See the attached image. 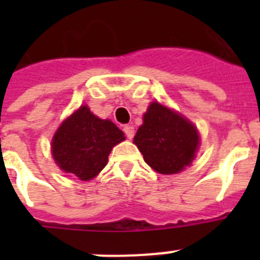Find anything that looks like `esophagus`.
<instances>
[{
	"label": "esophagus",
	"mask_w": 260,
	"mask_h": 260,
	"mask_svg": "<svg viewBox=\"0 0 260 260\" xmlns=\"http://www.w3.org/2000/svg\"><path fill=\"white\" fill-rule=\"evenodd\" d=\"M123 133H125L128 139H133V137H134V127L130 125L123 126Z\"/></svg>",
	"instance_id": "1"
}]
</instances>
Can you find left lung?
Masks as SVG:
<instances>
[{
  "label": "left lung",
  "instance_id": "1",
  "mask_svg": "<svg viewBox=\"0 0 260 260\" xmlns=\"http://www.w3.org/2000/svg\"><path fill=\"white\" fill-rule=\"evenodd\" d=\"M134 143L153 171L176 174L194 160L199 134L197 127L180 113L160 103H151Z\"/></svg>",
  "mask_w": 260,
  "mask_h": 260
}]
</instances>
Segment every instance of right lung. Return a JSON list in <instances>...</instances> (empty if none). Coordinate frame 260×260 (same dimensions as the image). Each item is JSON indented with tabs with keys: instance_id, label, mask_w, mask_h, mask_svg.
<instances>
[{
	"instance_id": "add662e5",
	"label": "right lung",
	"mask_w": 260,
	"mask_h": 260,
	"mask_svg": "<svg viewBox=\"0 0 260 260\" xmlns=\"http://www.w3.org/2000/svg\"><path fill=\"white\" fill-rule=\"evenodd\" d=\"M122 141L123 133L110 119L99 118L82 105L56 132L52 155L59 169L89 181L103 171L112 148Z\"/></svg>"
}]
</instances>
